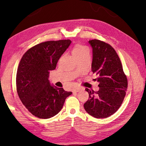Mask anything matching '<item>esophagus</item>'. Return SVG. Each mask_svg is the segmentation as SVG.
Listing matches in <instances>:
<instances>
[{"label":"esophagus","instance_id":"1","mask_svg":"<svg viewBox=\"0 0 146 146\" xmlns=\"http://www.w3.org/2000/svg\"><path fill=\"white\" fill-rule=\"evenodd\" d=\"M82 88H75V89H74L73 90V92H79L80 91H81V90H82Z\"/></svg>","mask_w":146,"mask_h":146}]
</instances>
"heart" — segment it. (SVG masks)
<instances>
[{
  "label": "heart",
  "mask_w": 146,
  "mask_h": 146,
  "mask_svg": "<svg viewBox=\"0 0 146 146\" xmlns=\"http://www.w3.org/2000/svg\"><path fill=\"white\" fill-rule=\"evenodd\" d=\"M72 53L76 58L89 53L88 48L85 46L77 44L72 49Z\"/></svg>",
  "instance_id": "obj_1"
}]
</instances>
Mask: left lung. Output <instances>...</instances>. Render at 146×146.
I'll list each match as a JSON object with an SVG mask.
<instances>
[{"mask_svg": "<svg viewBox=\"0 0 146 146\" xmlns=\"http://www.w3.org/2000/svg\"><path fill=\"white\" fill-rule=\"evenodd\" d=\"M93 49L92 71L98 75L99 90L88 88L89 98L84 108L97 119L107 118L115 113L122 105L127 89V79L123 71L119 56L111 46L104 41L93 39L88 41Z\"/></svg>", "mask_w": 146, "mask_h": 146, "instance_id": "8db88e82", "label": "left lung"}]
</instances>
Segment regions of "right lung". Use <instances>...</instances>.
<instances>
[{"instance_id": "add662e5", "label": "right lung", "mask_w": 146, "mask_h": 146, "mask_svg": "<svg viewBox=\"0 0 146 146\" xmlns=\"http://www.w3.org/2000/svg\"><path fill=\"white\" fill-rule=\"evenodd\" d=\"M71 42L65 39L39 43L22 57L16 75L17 92L22 103L33 115L44 119L54 117L72 94L51 85L48 80L49 71L55 69Z\"/></svg>"}]
</instances>
